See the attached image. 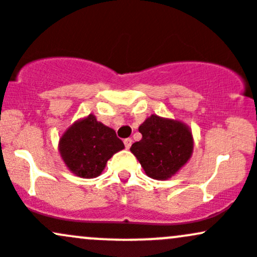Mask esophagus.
Segmentation results:
<instances>
[{
    "instance_id": "obj_1",
    "label": "esophagus",
    "mask_w": 257,
    "mask_h": 257,
    "mask_svg": "<svg viewBox=\"0 0 257 257\" xmlns=\"http://www.w3.org/2000/svg\"><path fill=\"white\" fill-rule=\"evenodd\" d=\"M123 144H125V147L128 150V148L131 147V145H132V140L131 139H125V140H123Z\"/></svg>"
}]
</instances>
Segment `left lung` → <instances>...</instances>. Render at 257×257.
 Wrapping results in <instances>:
<instances>
[{
    "label": "left lung",
    "mask_w": 257,
    "mask_h": 257,
    "mask_svg": "<svg viewBox=\"0 0 257 257\" xmlns=\"http://www.w3.org/2000/svg\"><path fill=\"white\" fill-rule=\"evenodd\" d=\"M142 139L130 151L137 157L148 177L167 179L183 167L193 151L192 132L179 121L148 117L139 127Z\"/></svg>",
    "instance_id": "left-lung-1"
}]
</instances>
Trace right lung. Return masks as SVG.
I'll list each match as a JSON object with an SVG mask.
<instances>
[{
	"mask_svg": "<svg viewBox=\"0 0 257 257\" xmlns=\"http://www.w3.org/2000/svg\"><path fill=\"white\" fill-rule=\"evenodd\" d=\"M123 147L116 132L96 121L94 115L74 123L59 141L60 156L67 167L83 178L99 176L113 153Z\"/></svg>",
	"mask_w": 257,
	"mask_h": 257,
	"instance_id": "right-lung-1",
	"label": "right lung"
}]
</instances>
